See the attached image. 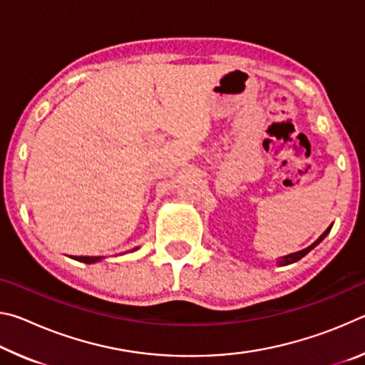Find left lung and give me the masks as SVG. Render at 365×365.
<instances>
[{
  "label": "left lung",
  "mask_w": 365,
  "mask_h": 365,
  "mask_svg": "<svg viewBox=\"0 0 365 365\" xmlns=\"http://www.w3.org/2000/svg\"><path fill=\"white\" fill-rule=\"evenodd\" d=\"M330 230H331V225L327 228V230L320 235V237L316 240V242H314L311 246H307V248H304V250H301V251H296V252H292V255H287V256H282V257H279L277 259V264L279 265H289V264H293V262H296V261H299L301 257H304L309 251L311 250H314L316 248V246L322 242V240L327 237V235L330 233Z\"/></svg>",
  "instance_id": "left-lung-1"
}]
</instances>
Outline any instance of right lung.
<instances>
[{"instance_id":"1","label":"right lung","mask_w":365,"mask_h":365,"mask_svg":"<svg viewBox=\"0 0 365 365\" xmlns=\"http://www.w3.org/2000/svg\"><path fill=\"white\" fill-rule=\"evenodd\" d=\"M138 248H133L132 251H137ZM103 259V256H76V261L80 262H85V264H95V262H100Z\"/></svg>"}]
</instances>
